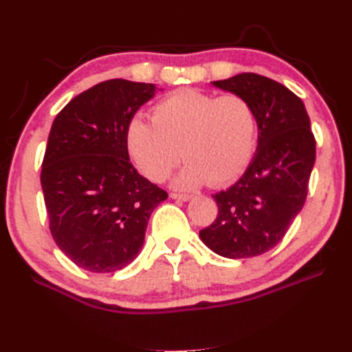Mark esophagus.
<instances>
[{
    "label": "esophagus",
    "mask_w": 352,
    "mask_h": 352,
    "mask_svg": "<svg viewBox=\"0 0 352 352\" xmlns=\"http://www.w3.org/2000/svg\"><path fill=\"white\" fill-rule=\"evenodd\" d=\"M170 198H174V200H182V201H188L192 198V195L189 194H178V192H170Z\"/></svg>",
    "instance_id": "34e87169"
}]
</instances>
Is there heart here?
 Wrapping results in <instances>:
<instances>
[{
	"mask_svg": "<svg viewBox=\"0 0 352 352\" xmlns=\"http://www.w3.org/2000/svg\"><path fill=\"white\" fill-rule=\"evenodd\" d=\"M152 121L135 118L129 124L131 157L146 177L163 182L183 155L188 163L175 178L180 188L232 182L246 169L257 144V111L237 94L215 97L180 89L154 107Z\"/></svg>",
	"mask_w": 352,
	"mask_h": 352,
	"instance_id": "b5f03b06",
	"label": "heart"
}]
</instances>
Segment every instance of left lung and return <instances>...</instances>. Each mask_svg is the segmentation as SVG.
Here are the masks:
<instances>
[{
	"instance_id": "left-lung-1",
	"label": "left lung",
	"mask_w": 352,
	"mask_h": 352,
	"mask_svg": "<svg viewBox=\"0 0 352 352\" xmlns=\"http://www.w3.org/2000/svg\"><path fill=\"white\" fill-rule=\"evenodd\" d=\"M212 86L251 101L258 137L240 180L212 195L219 215L201 229L200 239L221 257H255L277 246L302 210L316 163V138L303 101L280 82L246 72Z\"/></svg>"
}]
</instances>
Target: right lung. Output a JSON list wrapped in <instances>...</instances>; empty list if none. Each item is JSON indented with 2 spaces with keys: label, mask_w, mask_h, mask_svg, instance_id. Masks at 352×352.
Segmentation results:
<instances>
[{
  "label": "right lung",
  "mask_w": 352,
  "mask_h": 352,
  "mask_svg": "<svg viewBox=\"0 0 352 352\" xmlns=\"http://www.w3.org/2000/svg\"><path fill=\"white\" fill-rule=\"evenodd\" d=\"M151 82L107 80L76 95L54 120L41 169L52 237L76 266L115 272L142 251L149 217L168 198L129 162L133 115Z\"/></svg>",
  "instance_id": "add662e5"
}]
</instances>
